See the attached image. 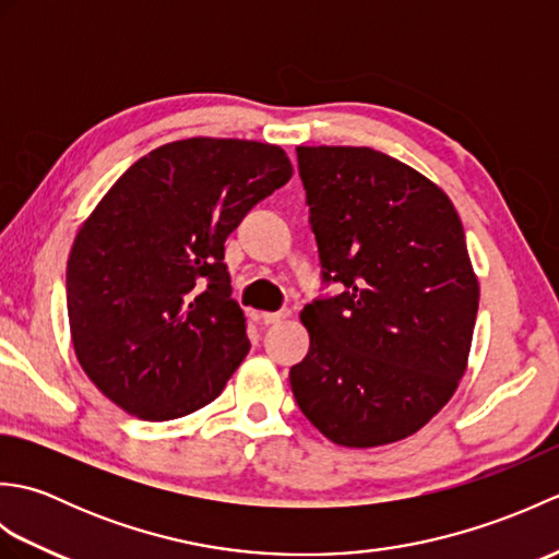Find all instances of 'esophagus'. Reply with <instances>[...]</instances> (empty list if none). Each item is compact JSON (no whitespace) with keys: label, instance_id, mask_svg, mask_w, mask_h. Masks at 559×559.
<instances>
[{"label":"esophagus","instance_id":"34e87169","mask_svg":"<svg viewBox=\"0 0 559 559\" xmlns=\"http://www.w3.org/2000/svg\"><path fill=\"white\" fill-rule=\"evenodd\" d=\"M290 317V312L288 310H281V312H261L259 314V319H261V324H266V326H273V324H281L283 319H288Z\"/></svg>","mask_w":559,"mask_h":559}]
</instances>
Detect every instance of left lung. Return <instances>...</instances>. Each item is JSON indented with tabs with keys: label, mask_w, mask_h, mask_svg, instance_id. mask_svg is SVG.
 <instances>
[{
	"label": "left lung",
	"mask_w": 559,
	"mask_h": 559,
	"mask_svg": "<svg viewBox=\"0 0 559 559\" xmlns=\"http://www.w3.org/2000/svg\"><path fill=\"white\" fill-rule=\"evenodd\" d=\"M322 264L290 367L305 418L341 447L399 442L439 413L466 370L478 281L449 197L367 146H298Z\"/></svg>",
	"instance_id": "left-lung-1"
}]
</instances>
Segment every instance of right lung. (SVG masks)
I'll return each instance as SVG.
<instances>
[{
    "label": "right lung",
    "mask_w": 559,
    "mask_h": 559,
    "mask_svg": "<svg viewBox=\"0 0 559 559\" xmlns=\"http://www.w3.org/2000/svg\"><path fill=\"white\" fill-rule=\"evenodd\" d=\"M281 146L185 139L139 158L81 225L67 261L76 358L141 420L216 399L249 350L225 240L290 180Z\"/></svg>",
    "instance_id": "obj_1"
}]
</instances>
